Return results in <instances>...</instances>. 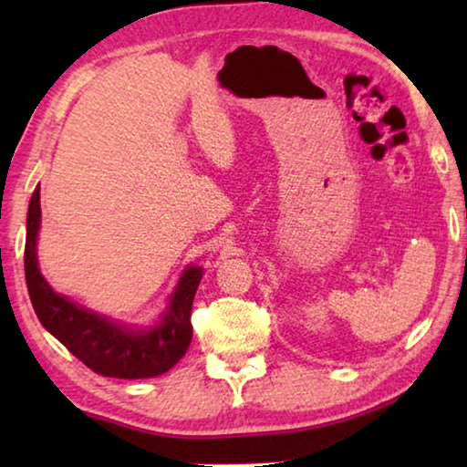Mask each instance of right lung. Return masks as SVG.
Here are the masks:
<instances>
[{"instance_id":"1","label":"right lung","mask_w":467,"mask_h":467,"mask_svg":"<svg viewBox=\"0 0 467 467\" xmlns=\"http://www.w3.org/2000/svg\"><path fill=\"white\" fill-rule=\"evenodd\" d=\"M41 226V187L35 189L26 218L25 272L30 303L43 327L102 377L148 379L167 373L192 344V305L202 280V267L189 265L181 275L169 306L152 327L133 329L113 323L55 292L43 278L36 259Z\"/></svg>"}]
</instances>
